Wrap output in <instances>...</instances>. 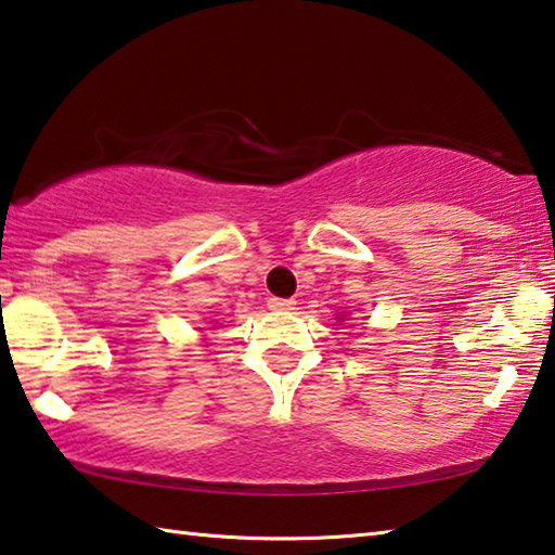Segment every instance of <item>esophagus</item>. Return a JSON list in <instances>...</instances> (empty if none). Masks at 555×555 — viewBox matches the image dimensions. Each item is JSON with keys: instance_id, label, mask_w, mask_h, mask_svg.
I'll use <instances>...</instances> for the list:
<instances>
[{"instance_id": "34e87169", "label": "esophagus", "mask_w": 555, "mask_h": 555, "mask_svg": "<svg viewBox=\"0 0 555 555\" xmlns=\"http://www.w3.org/2000/svg\"><path fill=\"white\" fill-rule=\"evenodd\" d=\"M295 299H283V297H270L268 299V307L270 309H280V312H285V309H295Z\"/></svg>"}]
</instances>
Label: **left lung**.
<instances>
[{"label":"left lung","mask_w":555,"mask_h":555,"mask_svg":"<svg viewBox=\"0 0 555 555\" xmlns=\"http://www.w3.org/2000/svg\"><path fill=\"white\" fill-rule=\"evenodd\" d=\"M341 319H344V317H341Z\"/></svg>","instance_id":"8db88e82"}]
</instances>
